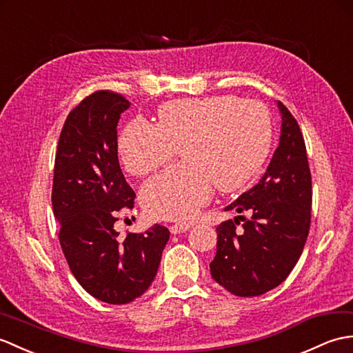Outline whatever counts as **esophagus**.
Wrapping results in <instances>:
<instances>
[{
	"mask_svg": "<svg viewBox=\"0 0 353 353\" xmlns=\"http://www.w3.org/2000/svg\"><path fill=\"white\" fill-rule=\"evenodd\" d=\"M189 230H190V225H185V223H175L170 226V232L174 234V236H176V234H183Z\"/></svg>",
	"mask_w": 353,
	"mask_h": 353,
	"instance_id": "obj_1",
	"label": "esophagus"
}]
</instances>
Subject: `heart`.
<instances>
[{
  "mask_svg": "<svg viewBox=\"0 0 353 353\" xmlns=\"http://www.w3.org/2000/svg\"><path fill=\"white\" fill-rule=\"evenodd\" d=\"M270 146L268 108L231 95L170 101L160 107L159 123L137 117L119 136L121 160L137 176L163 168L181 148L185 163L151 178L140 194L148 214L166 221L193 219L214 184L222 192L248 184Z\"/></svg>",
  "mask_w": 353,
  "mask_h": 353,
  "instance_id": "1",
  "label": "heart"
}]
</instances>
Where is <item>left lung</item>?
I'll list each match as a JSON object with an SVG mask.
<instances>
[{"instance_id":"obj_1","label":"left lung","mask_w":353,"mask_h":353,"mask_svg":"<svg viewBox=\"0 0 353 353\" xmlns=\"http://www.w3.org/2000/svg\"><path fill=\"white\" fill-rule=\"evenodd\" d=\"M279 145L260 183L231 202L226 211L248 213L217 226L211 276L230 293L250 297L278 287L303 250L311 222V172L299 125L278 101ZM243 221L241 230L236 224Z\"/></svg>"}]
</instances>
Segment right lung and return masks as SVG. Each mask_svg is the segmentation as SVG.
Wrapping results in <instances>:
<instances>
[{"instance_id":"1","label":"right lung","mask_w":353,"mask_h":353,"mask_svg":"<svg viewBox=\"0 0 353 353\" xmlns=\"http://www.w3.org/2000/svg\"><path fill=\"white\" fill-rule=\"evenodd\" d=\"M130 105L108 90L84 98L66 117L54 164L52 210L69 269L85 292L112 305L146 292L170 236L160 225L123 240L114 230L117 211L136 198L117 159V122Z\"/></svg>"}]
</instances>
